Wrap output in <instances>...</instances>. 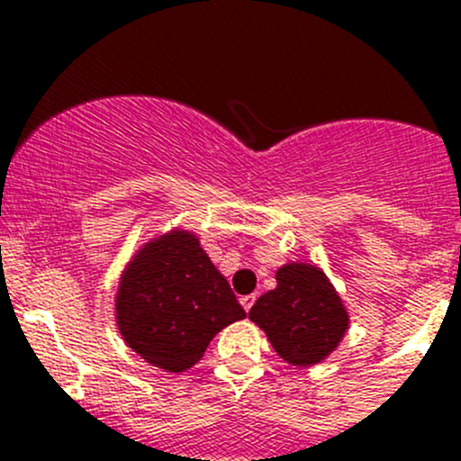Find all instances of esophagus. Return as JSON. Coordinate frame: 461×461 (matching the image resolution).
Returning a JSON list of instances; mask_svg holds the SVG:
<instances>
[{
  "label": "esophagus",
  "instance_id": "1",
  "mask_svg": "<svg viewBox=\"0 0 461 461\" xmlns=\"http://www.w3.org/2000/svg\"><path fill=\"white\" fill-rule=\"evenodd\" d=\"M255 300H257V295H243V298H240V304H243L245 312H250L252 304H255Z\"/></svg>",
  "mask_w": 461,
  "mask_h": 461
}]
</instances>
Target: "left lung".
I'll list each match as a JSON object with an SVG mask.
<instances>
[{"instance_id":"obj_1","label":"left lung","mask_w":461,"mask_h":461,"mask_svg":"<svg viewBox=\"0 0 461 461\" xmlns=\"http://www.w3.org/2000/svg\"><path fill=\"white\" fill-rule=\"evenodd\" d=\"M277 286L250 309L275 352L294 366L322 361L348 330V312L322 270L309 264H286L275 275Z\"/></svg>"}]
</instances>
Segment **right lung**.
<instances>
[{
	"label": "right lung",
	"instance_id": "right-lung-1",
	"mask_svg": "<svg viewBox=\"0 0 461 461\" xmlns=\"http://www.w3.org/2000/svg\"><path fill=\"white\" fill-rule=\"evenodd\" d=\"M115 313L127 346L167 373L191 368L211 339L245 318L197 236L184 230L149 240L129 261L120 277Z\"/></svg>",
	"mask_w": 461,
	"mask_h": 461
}]
</instances>
